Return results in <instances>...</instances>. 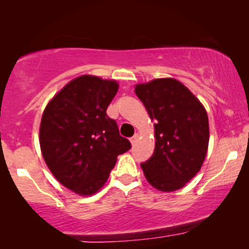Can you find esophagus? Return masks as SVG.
<instances>
[{
  "instance_id": "34e87169",
  "label": "esophagus",
  "mask_w": 249,
  "mask_h": 249,
  "mask_svg": "<svg viewBox=\"0 0 249 249\" xmlns=\"http://www.w3.org/2000/svg\"><path fill=\"white\" fill-rule=\"evenodd\" d=\"M137 141H138V134H134V136L132 137V138H131V139H130L131 144H132V145H134V144H136V142H137Z\"/></svg>"
}]
</instances>
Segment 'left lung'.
Wrapping results in <instances>:
<instances>
[{
    "label": "left lung",
    "mask_w": 249,
    "mask_h": 249,
    "mask_svg": "<svg viewBox=\"0 0 249 249\" xmlns=\"http://www.w3.org/2000/svg\"><path fill=\"white\" fill-rule=\"evenodd\" d=\"M134 92L154 122V152L141 166L151 186L161 192L182 188L206 158L210 126L206 108L181 82L157 78Z\"/></svg>",
    "instance_id": "1"
}]
</instances>
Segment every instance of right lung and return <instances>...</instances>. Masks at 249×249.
Masks as SVG:
<instances>
[{
	"mask_svg": "<svg viewBox=\"0 0 249 249\" xmlns=\"http://www.w3.org/2000/svg\"><path fill=\"white\" fill-rule=\"evenodd\" d=\"M118 88L115 79L82 75L59 90L43 111L39 146L45 164L63 186L78 196L98 192L117 157L131 147L107 115Z\"/></svg>",
	"mask_w": 249,
	"mask_h": 249,
	"instance_id": "right-lung-1",
	"label": "right lung"
}]
</instances>
